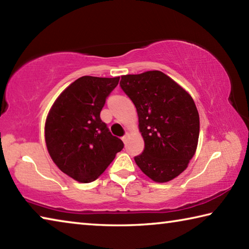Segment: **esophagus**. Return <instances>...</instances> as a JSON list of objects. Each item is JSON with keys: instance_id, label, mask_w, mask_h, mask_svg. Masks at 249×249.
I'll return each mask as SVG.
<instances>
[{"instance_id": "esophagus-1", "label": "esophagus", "mask_w": 249, "mask_h": 249, "mask_svg": "<svg viewBox=\"0 0 249 249\" xmlns=\"http://www.w3.org/2000/svg\"><path fill=\"white\" fill-rule=\"evenodd\" d=\"M127 137H128V135L127 134H126V135H124V136L123 137H122V141H123L124 142H126V140H127Z\"/></svg>"}]
</instances>
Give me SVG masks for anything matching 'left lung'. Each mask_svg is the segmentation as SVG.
<instances>
[{"label":"left lung","mask_w":249,"mask_h":249,"mask_svg":"<svg viewBox=\"0 0 249 249\" xmlns=\"http://www.w3.org/2000/svg\"><path fill=\"white\" fill-rule=\"evenodd\" d=\"M120 86L136 107L145 142L135 162L155 182L175 179L187 169L196 150L200 117L195 101L158 70L122 75Z\"/></svg>","instance_id":"obj_1"}]
</instances>
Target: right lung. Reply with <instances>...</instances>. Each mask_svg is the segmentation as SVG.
<instances>
[{
	"label": "right lung",
	"instance_id": "1",
	"mask_svg": "<svg viewBox=\"0 0 249 249\" xmlns=\"http://www.w3.org/2000/svg\"><path fill=\"white\" fill-rule=\"evenodd\" d=\"M120 77L84 75L75 80L54 101L46 119L45 140L53 161L66 175L92 182L103 174L123 149L100 113Z\"/></svg>",
	"mask_w": 249,
	"mask_h": 249
}]
</instances>
